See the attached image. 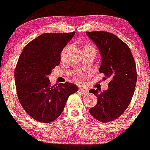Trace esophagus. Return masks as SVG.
Returning <instances> with one entry per match:
<instances>
[{
  "mask_svg": "<svg viewBox=\"0 0 150 150\" xmlns=\"http://www.w3.org/2000/svg\"><path fill=\"white\" fill-rule=\"evenodd\" d=\"M79 92L80 93V94H83V95H86V94H88V91L87 90V89H83V88H80L79 89Z\"/></svg>",
  "mask_w": 150,
  "mask_h": 150,
  "instance_id": "obj_1",
  "label": "esophagus"
}]
</instances>
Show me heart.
I'll list each match as a JSON object with an SVG mask.
<instances>
[{
  "mask_svg": "<svg viewBox=\"0 0 150 150\" xmlns=\"http://www.w3.org/2000/svg\"><path fill=\"white\" fill-rule=\"evenodd\" d=\"M92 49V50H94V51H96L95 48L93 47V46H89V45L85 46V49Z\"/></svg>",
  "mask_w": 150,
  "mask_h": 150,
  "instance_id": "obj_1",
  "label": "heart"
}]
</instances>
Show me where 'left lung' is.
<instances>
[{
    "label": "left lung",
    "instance_id": "left-lung-1",
    "mask_svg": "<svg viewBox=\"0 0 150 150\" xmlns=\"http://www.w3.org/2000/svg\"><path fill=\"white\" fill-rule=\"evenodd\" d=\"M97 46L101 55L99 73L109 78L108 88L99 93L89 92L97 97V104L89 108L90 114L101 122H109L123 114L131 101L137 82L134 58L125 43L112 33L90 32L86 33Z\"/></svg>",
    "mask_w": 150,
    "mask_h": 150
}]
</instances>
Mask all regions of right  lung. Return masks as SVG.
<instances>
[{"label": "right lung", "mask_w": 150, "mask_h": 150, "mask_svg": "<svg viewBox=\"0 0 150 150\" xmlns=\"http://www.w3.org/2000/svg\"><path fill=\"white\" fill-rule=\"evenodd\" d=\"M75 32L46 33L25 46L15 70L19 101L34 120L51 123L63 112L78 87L70 82L51 86L49 75L61 62V51Z\"/></svg>", "instance_id": "add662e5"}]
</instances>
